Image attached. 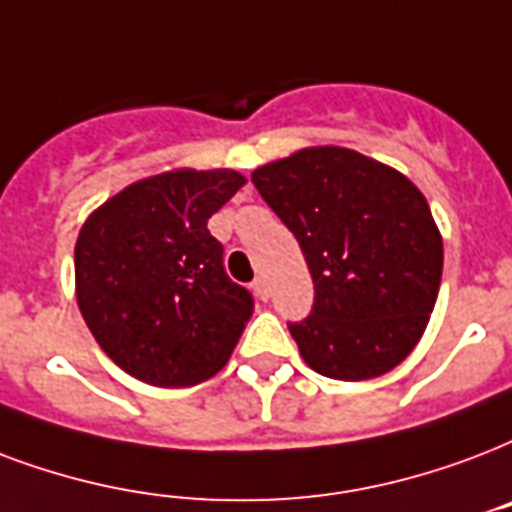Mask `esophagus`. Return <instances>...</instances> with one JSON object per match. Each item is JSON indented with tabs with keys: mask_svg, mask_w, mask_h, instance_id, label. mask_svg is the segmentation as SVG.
Listing matches in <instances>:
<instances>
[{
	"mask_svg": "<svg viewBox=\"0 0 512 512\" xmlns=\"http://www.w3.org/2000/svg\"><path fill=\"white\" fill-rule=\"evenodd\" d=\"M252 290H255V295L260 300H268V282H265L263 276H257L255 282H252Z\"/></svg>",
	"mask_w": 512,
	"mask_h": 512,
	"instance_id": "1",
	"label": "esophagus"
}]
</instances>
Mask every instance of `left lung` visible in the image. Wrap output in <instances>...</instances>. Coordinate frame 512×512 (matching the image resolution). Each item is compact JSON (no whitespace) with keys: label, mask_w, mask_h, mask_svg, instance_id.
Listing matches in <instances>:
<instances>
[{"label":"left lung","mask_w":512,"mask_h":512,"mask_svg":"<svg viewBox=\"0 0 512 512\" xmlns=\"http://www.w3.org/2000/svg\"><path fill=\"white\" fill-rule=\"evenodd\" d=\"M252 182L314 279L311 314L290 325L308 368L338 381L397 368L427 330L443 273V239L419 187L333 144L265 163Z\"/></svg>","instance_id":"left-lung-1"}]
</instances>
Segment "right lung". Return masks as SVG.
Returning a JSON list of instances; mask_svg holds the SVG:
<instances>
[{"label": "right lung", "instance_id": "obj_1", "mask_svg": "<svg viewBox=\"0 0 512 512\" xmlns=\"http://www.w3.org/2000/svg\"><path fill=\"white\" fill-rule=\"evenodd\" d=\"M247 179L174 169L123 187L74 244V292L109 360L152 386H193L228 362L255 300L230 282L206 222Z\"/></svg>", "mask_w": 512, "mask_h": 512}]
</instances>
